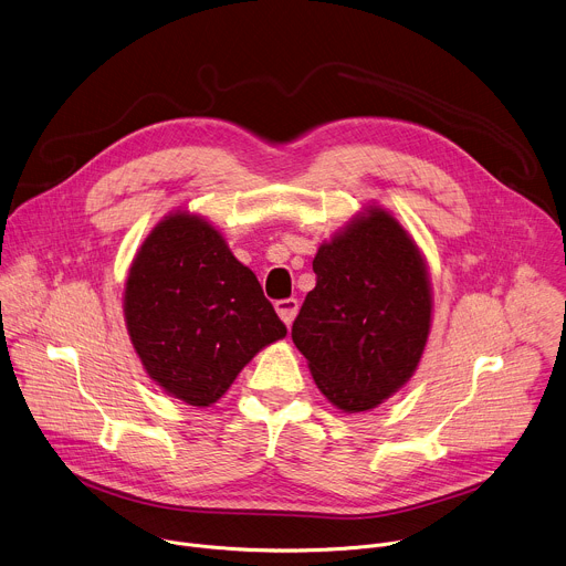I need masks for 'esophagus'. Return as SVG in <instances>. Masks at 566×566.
Returning <instances> with one entry per match:
<instances>
[{"label":"esophagus","instance_id":"34e87169","mask_svg":"<svg viewBox=\"0 0 566 566\" xmlns=\"http://www.w3.org/2000/svg\"><path fill=\"white\" fill-rule=\"evenodd\" d=\"M297 306H300V304H297V300H293V297L275 302V311H277L280 319L284 322L286 327H291V325H293V319H295V315H297Z\"/></svg>","mask_w":566,"mask_h":566}]
</instances>
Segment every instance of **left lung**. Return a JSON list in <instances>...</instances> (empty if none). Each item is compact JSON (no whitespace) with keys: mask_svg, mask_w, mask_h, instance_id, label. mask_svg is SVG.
Here are the masks:
<instances>
[{"mask_svg":"<svg viewBox=\"0 0 566 566\" xmlns=\"http://www.w3.org/2000/svg\"><path fill=\"white\" fill-rule=\"evenodd\" d=\"M291 338L325 398L345 415L369 412L406 385L432 329L423 251L378 203L319 244Z\"/></svg>","mask_w":566,"mask_h":566,"instance_id":"left-lung-1","label":"left lung"}]
</instances>
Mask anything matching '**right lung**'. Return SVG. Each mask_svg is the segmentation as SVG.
I'll return each instance as SVG.
<instances>
[{
	"mask_svg": "<svg viewBox=\"0 0 566 566\" xmlns=\"http://www.w3.org/2000/svg\"><path fill=\"white\" fill-rule=\"evenodd\" d=\"M129 343L168 396L210 408L286 327L255 273L201 214L172 210L138 247L123 291Z\"/></svg>",
	"mask_w": 566,
	"mask_h": 566,
	"instance_id": "right-lung-1",
	"label": "right lung"
}]
</instances>
